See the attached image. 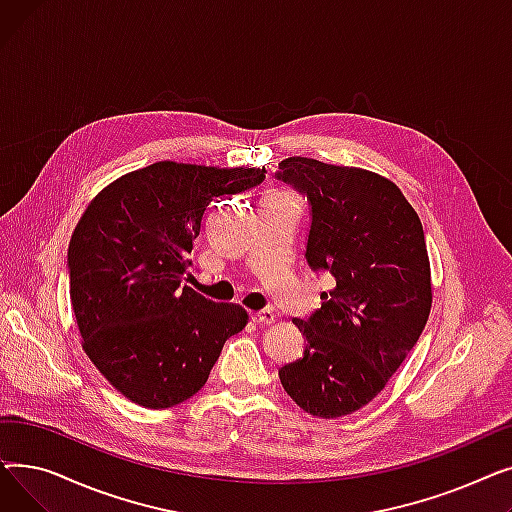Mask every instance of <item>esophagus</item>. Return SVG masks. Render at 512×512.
<instances>
[{"mask_svg":"<svg viewBox=\"0 0 512 512\" xmlns=\"http://www.w3.org/2000/svg\"><path fill=\"white\" fill-rule=\"evenodd\" d=\"M251 319L255 321V324H259V326H270V324H274V321H276V315L270 309H263V311L251 313Z\"/></svg>","mask_w":512,"mask_h":512,"instance_id":"esophagus-1","label":"esophagus"}]
</instances>
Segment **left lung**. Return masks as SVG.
I'll list each match as a JSON object with an SVG mask.
<instances>
[{
	"label": "left lung",
	"mask_w": 512,
	"mask_h": 512,
	"mask_svg": "<svg viewBox=\"0 0 512 512\" xmlns=\"http://www.w3.org/2000/svg\"><path fill=\"white\" fill-rule=\"evenodd\" d=\"M276 178L307 197L305 259L336 282L311 317L292 321L307 344L280 382L315 417L351 415L384 390L427 324L423 226L394 182L361 168L288 157Z\"/></svg>",
	"instance_id": "left-lung-1"
}]
</instances>
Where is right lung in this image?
Instances as JSON below:
<instances>
[{
    "label": "right lung",
    "instance_id": "1",
    "mask_svg": "<svg viewBox=\"0 0 512 512\" xmlns=\"http://www.w3.org/2000/svg\"><path fill=\"white\" fill-rule=\"evenodd\" d=\"M265 180L259 168L157 161L91 201L68 247L70 301L83 348L118 392L145 409L197 394L247 311L182 286L211 203Z\"/></svg>",
    "mask_w": 512,
    "mask_h": 512
}]
</instances>
